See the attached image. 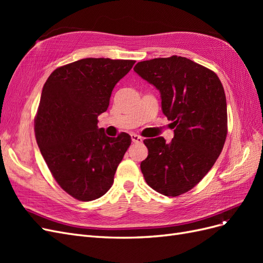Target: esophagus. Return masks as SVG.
I'll return each instance as SVG.
<instances>
[{"mask_svg": "<svg viewBox=\"0 0 263 263\" xmlns=\"http://www.w3.org/2000/svg\"><path fill=\"white\" fill-rule=\"evenodd\" d=\"M132 140H133V142H141L142 141V138L140 137V136H138V135H135V134H133L132 135Z\"/></svg>", "mask_w": 263, "mask_h": 263, "instance_id": "obj_1", "label": "esophagus"}]
</instances>
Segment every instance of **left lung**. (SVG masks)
<instances>
[{"label": "left lung", "mask_w": 263, "mask_h": 263, "mask_svg": "<svg viewBox=\"0 0 263 263\" xmlns=\"http://www.w3.org/2000/svg\"><path fill=\"white\" fill-rule=\"evenodd\" d=\"M161 94L162 112L174 137L145 139L140 163L147 184L165 196L193 189L212 169L227 137V103L217 74L179 55L140 61L134 68Z\"/></svg>", "instance_id": "1"}]
</instances>
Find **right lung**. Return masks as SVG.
Masks as SVG:
<instances>
[{
    "label": "right lung",
    "instance_id": "right-lung-1",
    "mask_svg": "<svg viewBox=\"0 0 263 263\" xmlns=\"http://www.w3.org/2000/svg\"><path fill=\"white\" fill-rule=\"evenodd\" d=\"M135 62L81 59L55 69L43 87L34 124L37 144L55 182L79 201L107 192L130 146L126 133L107 137L98 127V116Z\"/></svg>",
    "mask_w": 263,
    "mask_h": 263
}]
</instances>
